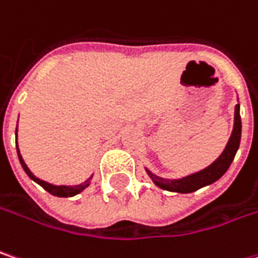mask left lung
I'll list each match as a JSON object with an SVG mask.
<instances>
[{
	"instance_id": "left-lung-1",
	"label": "left lung",
	"mask_w": 258,
	"mask_h": 258,
	"mask_svg": "<svg viewBox=\"0 0 258 258\" xmlns=\"http://www.w3.org/2000/svg\"><path fill=\"white\" fill-rule=\"evenodd\" d=\"M239 142H241V115H239V105H236L234 114V128L231 133V137L219 158L215 162H212L209 166H206L205 169L185 175L182 178H176V179L162 178L159 175L149 171L147 168H146V172L159 188L172 191V192H181V194L192 192V191L203 188L206 185H210L222 178V175L228 171V168L231 166L234 160L235 155L239 149Z\"/></svg>"
}]
</instances>
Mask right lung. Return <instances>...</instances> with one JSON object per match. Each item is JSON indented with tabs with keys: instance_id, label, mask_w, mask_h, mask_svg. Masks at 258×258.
I'll return each instance as SVG.
<instances>
[{
	"instance_id": "1",
	"label": "right lung",
	"mask_w": 258,
	"mask_h": 258,
	"mask_svg": "<svg viewBox=\"0 0 258 258\" xmlns=\"http://www.w3.org/2000/svg\"><path fill=\"white\" fill-rule=\"evenodd\" d=\"M16 137H17V130H16ZM17 155H19L20 165H22V168L24 169V172L29 175V178L33 179L35 182H38L40 187H43V188L46 189L49 194H52V196H56V197H73V196L82 192L83 189H86L90 185V181H92V176H93V175H90V176L84 181L83 184H79V185H53V184H49V182H46V181H43V179H40V178H38V176H35V175L32 174V171L27 168V165L24 163L23 158H22V155H20L19 146H17Z\"/></svg>"
}]
</instances>
